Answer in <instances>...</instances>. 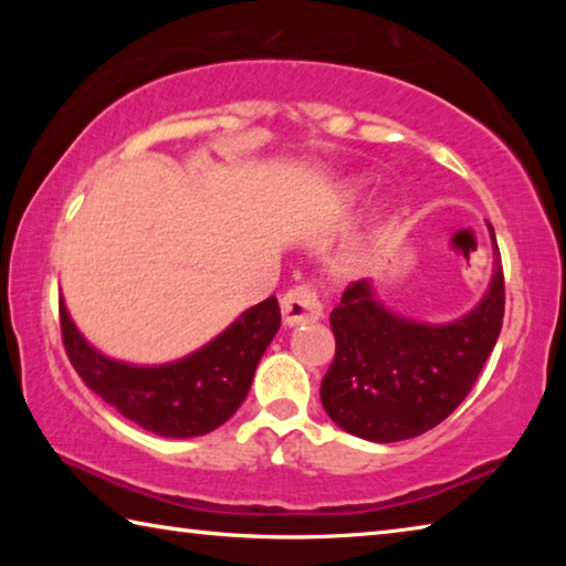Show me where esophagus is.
<instances>
[{
    "label": "esophagus",
    "instance_id": "obj_1",
    "mask_svg": "<svg viewBox=\"0 0 566 566\" xmlns=\"http://www.w3.org/2000/svg\"><path fill=\"white\" fill-rule=\"evenodd\" d=\"M282 317L284 324H304V322H317L322 317V302L317 292L310 284H296L290 292L282 296Z\"/></svg>",
    "mask_w": 566,
    "mask_h": 566
}]
</instances>
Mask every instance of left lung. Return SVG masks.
<instances>
[{
	"label": "left lung",
	"instance_id": "left-lung-1",
	"mask_svg": "<svg viewBox=\"0 0 566 566\" xmlns=\"http://www.w3.org/2000/svg\"><path fill=\"white\" fill-rule=\"evenodd\" d=\"M494 276L472 312L449 324H421L389 312L369 282H354L329 314L337 342L322 379L332 421L369 442L429 432L472 391L502 332L504 272L494 229Z\"/></svg>",
	"mask_w": 566,
	"mask_h": 566
}]
</instances>
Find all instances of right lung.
I'll return each mask as SVG.
<instances>
[{
	"label": "right lung",
	"instance_id": "right-lung-1",
	"mask_svg": "<svg viewBox=\"0 0 566 566\" xmlns=\"http://www.w3.org/2000/svg\"><path fill=\"white\" fill-rule=\"evenodd\" d=\"M60 322L66 357L94 395L147 432L187 439L212 432L239 409L282 314L276 296H270L202 349L159 367L104 357L74 327L62 300Z\"/></svg>",
	"mask_w": 566,
	"mask_h": 566
}]
</instances>
